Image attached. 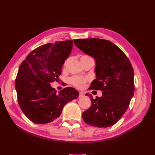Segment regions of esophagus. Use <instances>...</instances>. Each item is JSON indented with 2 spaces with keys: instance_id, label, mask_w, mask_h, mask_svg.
<instances>
[{
  "instance_id": "obj_1",
  "label": "esophagus",
  "mask_w": 155,
  "mask_h": 155,
  "mask_svg": "<svg viewBox=\"0 0 155 155\" xmlns=\"http://www.w3.org/2000/svg\"><path fill=\"white\" fill-rule=\"evenodd\" d=\"M83 96H84L83 92H79V97H83Z\"/></svg>"
}]
</instances>
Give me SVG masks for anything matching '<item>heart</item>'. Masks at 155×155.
I'll list each match as a JSON object with an SVG mask.
<instances>
[{
  "label": "heart",
  "mask_w": 155,
  "mask_h": 155,
  "mask_svg": "<svg viewBox=\"0 0 155 155\" xmlns=\"http://www.w3.org/2000/svg\"><path fill=\"white\" fill-rule=\"evenodd\" d=\"M88 56L83 55L81 58H87ZM88 78H83L81 76H73L70 79V83L73 85L74 87H76L78 88H83L85 87V83L88 81Z\"/></svg>",
  "instance_id": "b5f03b06"
}]
</instances>
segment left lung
Listing matches in <instances>:
<instances>
[{"instance_id":"left-lung-1","label":"left lung","mask_w":155,"mask_h":155,"mask_svg":"<svg viewBox=\"0 0 155 155\" xmlns=\"http://www.w3.org/2000/svg\"><path fill=\"white\" fill-rule=\"evenodd\" d=\"M74 44L85 54L94 58L96 78L89 90H100L101 97L93 99L82 114L87 124L97 127L114 125L128 109L134 96V70L129 59L112 42L97 38L74 39Z\"/></svg>"}]
</instances>
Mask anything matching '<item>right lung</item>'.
Wrapping results in <instances>:
<instances>
[{"mask_svg": "<svg viewBox=\"0 0 155 155\" xmlns=\"http://www.w3.org/2000/svg\"><path fill=\"white\" fill-rule=\"evenodd\" d=\"M72 46V40L42 45L33 50L21 63L15 87L18 105L32 122H51L59 118L68 102L79 96L78 91L72 87L57 93L50 84L59 79Z\"/></svg>", "mask_w": 155, "mask_h": 155, "instance_id": "right-lung-1", "label": "right lung"}]
</instances>
